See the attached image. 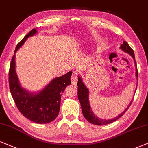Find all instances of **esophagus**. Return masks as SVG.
Listing matches in <instances>:
<instances>
[{
    "mask_svg": "<svg viewBox=\"0 0 148 148\" xmlns=\"http://www.w3.org/2000/svg\"><path fill=\"white\" fill-rule=\"evenodd\" d=\"M71 81H72V85H76V83L78 82V75L76 73L74 72L72 74V77H71Z\"/></svg>",
    "mask_w": 148,
    "mask_h": 148,
    "instance_id": "obj_1",
    "label": "esophagus"
}]
</instances>
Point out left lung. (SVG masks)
<instances>
[{
  "mask_svg": "<svg viewBox=\"0 0 148 148\" xmlns=\"http://www.w3.org/2000/svg\"><path fill=\"white\" fill-rule=\"evenodd\" d=\"M119 48H120L123 51L127 52V53L129 54V55L133 58L134 63H135V67H136V77L138 79V71H137V68H136V63L135 61V57H134V53L133 50L130 48V46L128 44V43L125 42V41L124 42H123V44H121L120 47ZM77 85H78V100H79L80 105H81L82 112H83V114L84 117H85V118L87 119L89 123H91V124L98 125V126H102V125L108 124H110V123L113 122V121H115L117 120V119H118L119 117H121V116L124 115L132 104V100L131 101V102L129 104L128 107L124 110V111H123L120 115L117 116V117H115V118L111 119H100L98 118L97 116L95 115V114H93L92 110H91L90 104H89V90H88L87 87L85 85V84L83 83V80H82V78H80V76H78Z\"/></svg>",
  "mask_w": 148,
  "mask_h": 148,
  "instance_id": "obj_1",
  "label": "left lung"
}]
</instances>
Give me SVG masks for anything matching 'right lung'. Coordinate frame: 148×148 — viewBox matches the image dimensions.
I'll return each mask as SVG.
<instances>
[{"instance_id": "right-lung-1", "label": "right lung", "mask_w": 148, "mask_h": 148, "mask_svg": "<svg viewBox=\"0 0 148 148\" xmlns=\"http://www.w3.org/2000/svg\"><path fill=\"white\" fill-rule=\"evenodd\" d=\"M37 30H31L17 44L11 61L9 72V84L15 104L20 113L27 119L37 124H48L55 120L59 113L61 98L67 86L70 85V71L65 75L54 78L41 91L31 93L20 85L16 72L15 53L29 37L34 35Z\"/></svg>"}]
</instances>
